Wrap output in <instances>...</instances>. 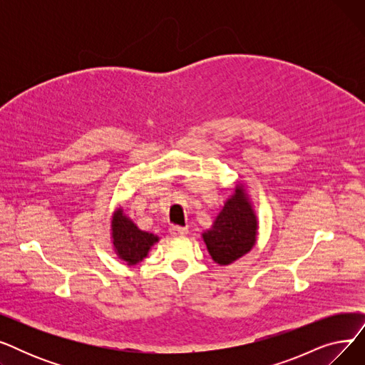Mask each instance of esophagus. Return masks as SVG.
<instances>
[{
    "instance_id": "obj_1",
    "label": "esophagus",
    "mask_w": 365,
    "mask_h": 365,
    "mask_svg": "<svg viewBox=\"0 0 365 365\" xmlns=\"http://www.w3.org/2000/svg\"><path fill=\"white\" fill-rule=\"evenodd\" d=\"M170 234L173 237H185L187 234V227H182V226H171L170 227Z\"/></svg>"
}]
</instances>
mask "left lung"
Masks as SVG:
<instances>
[{
  "instance_id": "8db88e82",
  "label": "left lung",
  "mask_w": 365,
  "mask_h": 365,
  "mask_svg": "<svg viewBox=\"0 0 365 365\" xmlns=\"http://www.w3.org/2000/svg\"><path fill=\"white\" fill-rule=\"evenodd\" d=\"M257 227L253 205L244 186L238 183L234 195L226 200L212 227L202 232V240L216 263L231 264L255 247Z\"/></svg>"
}]
</instances>
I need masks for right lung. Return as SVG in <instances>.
<instances>
[{
	"mask_svg": "<svg viewBox=\"0 0 365 365\" xmlns=\"http://www.w3.org/2000/svg\"><path fill=\"white\" fill-rule=\"evenodd\" d=\"M110 238L115 253L128 266L140 263L150 247L160 241L157 235L140 231L136 223L123 213V208H118L112 216Z\"/></svg>",
	"mask_w": 365,
	"mask_h": 365,
	"instance_id": "1",
	"label": "right lung"
}]
</instances>
